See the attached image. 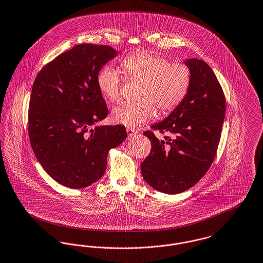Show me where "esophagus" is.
I'll return each mask as SVG.
<instances>
[{"instance_id": "34e87169", "label": "esophagus", "mask_w": 263, "mask_h": 263, "mask_svg": "<svg viewBox=\"0 0 263 263\" xmlns=\"http://www.w3.org/2000/svg\"><path fill=\"white\" fill-rule=\"evenodd\" d=\"M126 131H127V134H128V136H129V137H133L134 135H136V134L138 133L135 129L130 128V127H127V128H126Z\"/></svg>"}]
</instances>
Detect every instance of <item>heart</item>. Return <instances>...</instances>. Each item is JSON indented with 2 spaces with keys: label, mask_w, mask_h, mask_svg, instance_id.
<instances>
[{
  "label": "heart",
  "mask_w": 263,
  "mask_h": 263,
  "mask_svg": "<svg viewBox=\"0 0 263 263\" xmlns=\"http://www.w3.org/2000/svg\"><path fill=\"white\" fill-rule=\"evenodd\" d=\"M121 65L128 78L144 83L140 103H123L112 110L113 122L128 127H140L156 115L170 113L177 108L189 92L192 72L187 65L170 61L152 51L141 50L125 57ZM122 79L111 66H104L97 74V86L110 102L121 98Z\"/></svg>",
  "instance_id": "heart-1"
}]
</instances>
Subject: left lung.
Listing matches in <instances>:
<instances>
[{
    "instance_id": "left-lung-1",
    "label": "left lung",
    "mask_w": 263,
    "mask_h": 263,
    "mask_svg": "<svg viewBox=\"0 0 263 263\" xmlns=\"http://www.w3.org/2000/svg\"><path fill=\"white\" fill-rule=\"evenodd\" d=\"M192 72L183 102L152 129L166 133L159 140L152 131L151 152L141 164L144 180L155 190L176 195L196 185L216 157L226 113V97L216 74L201 60L184 62Z\"/></svg>"
}]
</instances>
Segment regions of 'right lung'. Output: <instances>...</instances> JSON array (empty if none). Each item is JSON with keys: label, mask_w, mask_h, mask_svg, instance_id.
Instances as JSON below:
<instances>
[{"label": "right lung", "mask_w": 263, "mask_h": 263, "mask_svg": "<svg viewBox=\"0 0 263 263\" xmlns=\"http://www.w3.org/2000/svg\"><path fill=\"white\" fill-rule=\"evenodd\" d=\"M117 51L82 44L57 57L39 72L29 106L32 151L47 174L70 189L86 187L106 170L109 150L127 137L123 125L90 127L108 108L97 74Z\"/></svg>", "instance_id": "right-lung-1"}]
</instances>
